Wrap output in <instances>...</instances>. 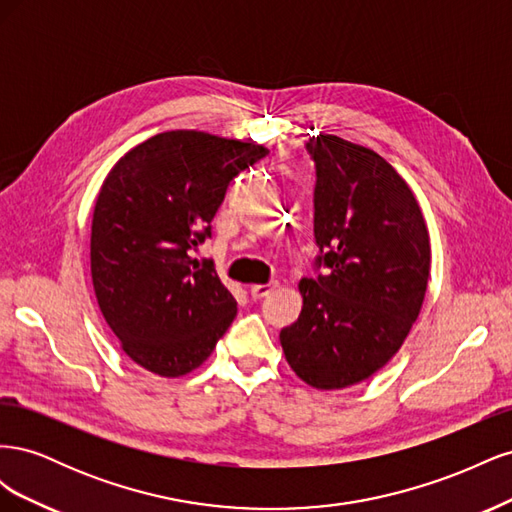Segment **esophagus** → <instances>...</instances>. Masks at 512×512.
I'll return each mask as SVG.
<instances>
[{
	"label": "esophagus",
	"instance_id": "1",
	"mask_svg": "<svg viewBox=\"0 0 512 512\" xmlns=\"http://www.w3.org/2000/svg\"><path fill=\"white\" fill-rule=\"evenodd\" d=\"M277 288V282H269V284H256V286H252L250 288V294H252V299H265V297H269V294L273 292Z\"/></svg>",
	"mask_w": 512,
	"mask_h": 512
}]
</instances>
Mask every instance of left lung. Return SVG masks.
Returning <instances> with one entry per match:
<instances>
[{"mask_svg":"<svg viewBox=\"0 0 512 512\" xmlns=\"http://www.w3.org/2000/svg\"><path fill=\"white\" fill-rule=\"evenodd\" d=\"M316 164V267L299 320L282 329L286 361L320 391L346 389L389 363L421 314L431 247L410 185L376 151L333 134L307 143Z\"/></svg>","mask_w":512,"mask_h":512,"instance_id":"left-lung-1","label":"left lung"}]
</instances>
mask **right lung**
I'll list each match as a JSON object with an SVG mask.
<instances>
[{
  "label": "right lung",
  "mask_w": 512,
  "mask_h": 512,
  "mask_svg": "<svg viewBox=\"0 0 512 512\" xmlns=\"http://www.w3.org/2000/svg\"><path fill=\"white\" fill-rule=\"evenodd\" d=\"M267 147L196 130L147 138L106 175L91 220V280L121 350L151 374L203 365L237 316L211 260L192 254L241 170Z\"/></svg>",
  "instance_id": "1"
}]
</instances>
